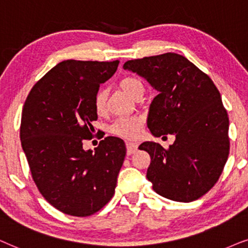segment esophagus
Instances as JSON below:
<instances>
[{
  "label": "esophagus",
  "instance_id": "obj_1",
  "mask_svg": "<svg viewBox=\"0 0 248 248\" xmlns=\"http://www.w3.org/2000/svg\"><path fill=\"white\" fill-rule=\"evenodd\" d=\"M126 146H127V153L129 155L134 154L135 152L137 151V145L134 144V143H130V141H127Z\"/></svg>",
  "mask_w": 248,
  "mask_h": 248
}]
</instances>
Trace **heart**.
I'll return each mask as SVG.
<instances>
[{"instance_id":"b5f03b06","label":"heart","mask_w":248,"mask_h":248,"mask_svg":"<svg viewBox=\"0 0 248 248\" xmlns=\"http://www.w3.org/2000/svg\"><path fill=\"white\" fill-rule=\"evenodd\" d=\"M119 86L124 93H127L129 96L135 97L138 93L143 92L144 93V86L140 79L135 77H124L122 78ZM105 102H107V92L104 90H100L96 92L94 97V105L95 110L98 113H102L105 110ZM141 126H143V121L138 117H127L120 118L112 124L110 131L115 136L127 138V140H136L140 136Z\"/></svg>"}]
</instances>
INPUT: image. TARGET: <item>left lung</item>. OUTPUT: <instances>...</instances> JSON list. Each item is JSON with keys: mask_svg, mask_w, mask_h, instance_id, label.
Wrapping results in <instances>:
<instances>
[{"mask_svg": "<svg viewBox=\"0 0 248 248\" xmlns=\"http://www.w3.org/2000/svg\"><path fill=\"white\" fill-rule=\"evenodd\" d=\"M124 69L158 92L148 111L151 133L176 136L168 150L154 141L140 145L151 156L146 177L154 191L176 202L200 199L216 185L229 155V118L217 86L177 53L129 60Z\"/></svg>", "mask_w": 248, "mask_h": 248, "instance_id": "8db88e82", "label": "left lung"}]
</instances>
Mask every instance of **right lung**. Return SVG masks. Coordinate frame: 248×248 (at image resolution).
<instances>
[{"label": "right lung", "mask_w": 248, "mask_h": 248, "mask_svg": "<svg viewBox=\"0 0 248 248\" xmlns=\"http://www.w3.org/2000/svg\"><path fill=\"white\" fill-rule=\"evenodd\" d=\"M119 61L65 60L36 82L22 108L20 140L43 197L64 214L88 217L114 194L126 145L108 136L95 151L82 143L97 120L94 97Z\"/></svg>", "instance_id": "obj_1"}]
</instances>
